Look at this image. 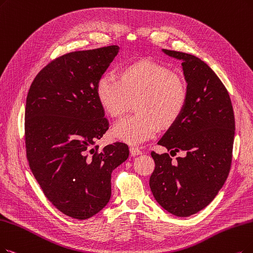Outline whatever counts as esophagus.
Here are the masks:
<instances>
[{
	"label": "esophagus",
	"instance_id": "obj_1",
	"mask_svg": "<svg viewBox=\"0 0 253 253\" xmlns=\"http://www.w3.org/2000/svg\"><path fill=\"white\" fill-rule=\"evenodd\" d=\"M129 153H130V155H132L133 157H135V156H138V155L142 154V151H141V150H140L139 148H137V147L132 146V147H129Z\"/></svg>",
	"mask_w": 253,
	"mask_h": 253
}]
</instances>
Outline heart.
<instances>
[{"instance_id":"b5f03b06","label":"heart","mask_w":253,"mask_h":253,"mask_svg":"<svg viewBox=\"0 0 253 253\" xmlns=\"http://www.w3.org/2000/svg\"><path fill=\"white\" fill-rule=\"evenodd\" d=\"M98 104L112 118H120L134 102L136 113L118 123L113 136L129 145H140L156 137L159 126H172L188 102L184 77L149 59L128 62L117 70V79L100 76L95 85Z\"/></svg>"}]
</instances>
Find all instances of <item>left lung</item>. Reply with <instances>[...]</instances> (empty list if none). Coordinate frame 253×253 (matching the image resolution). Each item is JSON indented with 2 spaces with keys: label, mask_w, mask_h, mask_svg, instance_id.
<instances>
[{
  "label": "left lung",
  "mask_w": 253,
  "mask_h": 253,
  "mask_svg": "<svg viewBox=\"0 0 253 253\" xmlns=\"http://www.w3.org/2000/svg\"><path fill=\"white\" fill-rule=\"evenodd\" d=\"M181 60L188 83L183 115L158 144L171 153L186 151L175 163L167 153L151 151L155 170L151 192L161 207L178 217L205 209L228 176L235 137V114L227 89L204 61L193 55L163 49Z\"/></svg>",
  "instance_id": "left-lung-1"
}]
</instances>
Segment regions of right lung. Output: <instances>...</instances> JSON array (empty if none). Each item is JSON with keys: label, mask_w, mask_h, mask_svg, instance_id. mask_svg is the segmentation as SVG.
Here are the masks:
<instances>
[{"label": "right lung", "mask_w": 253, "mask_h": 253, "mask_svg": "<svg viewBox=\"0 0 253 253\" xmlns=\"http://www.w3.org/2000/svg\"><path fill=\"white\" fill-rule=\"evenodd\" d=\"M119 47L77 50L52 60L30 86L27 160L43 194L66 216L85 220L111 197V173L128 158L123 142L95 145L109 128L95 85Z\"/></svg>", "instance_id": "1"}]
</instances>
